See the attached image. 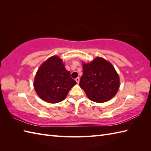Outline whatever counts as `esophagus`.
<instances>
[{"label":"esophagus","instance_id":"34e87169","mask_svg":"<svg viewBox=\"0 0 151 151\" xmlns=\"http://www.w3.org/2000/svg\"><path fill=\"white\" fill-rule=\"evenodd\" d=\"M75 81H76V83H77V84H79V82H80V78H79V77L76 78L75 79Z\"/></svg>","mask_w":151,"mask_h":151}]
</instances>
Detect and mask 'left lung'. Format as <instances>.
I'll return each instance as SVG.
<instances>
[{"instance_id": "1", "label": "left lung", "mask_w": 151, "mask_h": 151, "mask_svg": "<svg viewBox=\"0 0 151 151\" xmlns=\"http://www.w3.org/2000/svg\"><path fill=\"white\" fill-rule=\"evenodd\" d=\"M119 78L111 64L97 57L91 63L83 64V75L79 86L88 97L96 102L113 98L119 88Z\"/></svg>"}]
</instances>
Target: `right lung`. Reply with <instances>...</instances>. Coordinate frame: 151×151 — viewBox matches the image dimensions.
<instances>
[{"mask_svg":"<svg viewBox=\"0 0 151 151\" xmlns=\"http://www.w3.org/2000/svg\"><path fill=\"white\" fill-rule=\"evenodd\" d=\"M76 84L70 77L62 60L54 56L40 66L35 76L34 87L39 97L49 103L64 100L69 90Z\"/></svg>","mask_w":151,"mask_h":151,"instance_id":"right-lung-1","label":"right lung"}]
</instances>
